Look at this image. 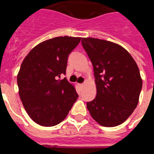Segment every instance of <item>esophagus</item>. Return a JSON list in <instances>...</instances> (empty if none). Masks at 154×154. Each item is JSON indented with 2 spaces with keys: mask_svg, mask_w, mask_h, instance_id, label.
<instances>
[{
  "mask_svg": "<svg viewBox=\"0 0 154 154\" xmlns=\"http://www.w3.org/2000/svg\"><path fill=\"white\" fill-rule=\"evenodd\" d=\"M79 87H80V88H83L84 84H79Z\"/></svg>",
  "mask_w": 154,
  "mask_h": 154,
  "instance_id": "esophagus-1",
  "label": "esophagus"
}]
</instances>
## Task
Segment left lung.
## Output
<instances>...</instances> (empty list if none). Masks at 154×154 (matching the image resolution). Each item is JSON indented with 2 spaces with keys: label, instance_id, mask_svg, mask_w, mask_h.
<instances>
[{
  "label": "left lung",
  "instance_id": "left-lung-1",
  "mask_svg": "<svg viewBox=\"0 0 154 154\" xmlns=\"http://www.w3.org/2000/svg\"><path fill=\"white\" fill-rule=\"evenodd\" d=\"M83 48L91 61L96 96L87 102L93 119L104 127L123 123L135 110L142 88L137 64L119 44L93 38H84Z\"/></svg>",
  "mask_w": 154,
  "mask_h": 154
}]
</instances>
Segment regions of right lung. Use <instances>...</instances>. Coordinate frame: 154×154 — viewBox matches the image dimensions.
I'll list each match as a JSON object with an SVG mask.
<instances>
[{
  "instance_id": "obj_1",
  "label": "right lung",
  "mask_w": 154,
  "mask_h": 154,
  "mask_svg": "<svg viewBox=\"0 0 154 154\" xmlns=\"http://www.w3.org/2000/svg\"><path fill=\"white\" fill-rule=\"evenodd\" d=\"M82 38L56 37L38 44L22 62L17 77L19 96L30 118L52 127L67 116L79 95L66 78L69 55Z\"/></svg>"
}]
</instances>
